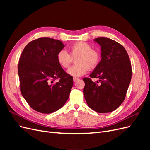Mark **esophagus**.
Segmentation results:
<instances>
[{
    "mask_svg": "<svg viewBox=\"0 0 150 150\" xmlns=\"http://www.w3.org/2000/svg\"><path fill=\"white\" fill-rule=\"evenodd\" d=\"M78 80H79L78 78H73V81H74V82H76V81H78Z\"/></svg>",
    "mask_w": 150,
    "mask_h": 150,
    "instance_id": "esophagus-1",
    "label": "esophagus"
}]
</instances>
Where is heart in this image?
<instances>
[{"label": "heart", "instance_id": "1", "mask_svg": "<svg viewBox=\"0 0 150 150\" xmlns=\"http://www.w3.org/2000/svg\"><path fill=\"white\" fill-rule=\"evenodd\" d=\"M70 54L65 50L58 52L56 60L61 67L67 68L70 66L72 59H76V65L72 66L67 71V74L74 78H79L87 73L88 69H93L100 61V54L92 49L90 44L86 42H78L74 44L69 49Z\"/></svg>", "mask_w": 150, "mask_h": 150}]
</instances>
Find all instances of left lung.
<instances>
[{"mask_svg":"<svg viewBox=\"0 0 150 150\" xmlns=\"http://www.w3.org/2000/svg\"><path fill=\"white\" fill-rule=\"evenodd\" d=\"M95 42L101 46V60L89 78H84V96L89 107L99 113L110 112L123 102L131 82L132 69L124 47L107 38H98ZM91 78H98L100 84Z\"/></svg>","mask_w":150,"mask_h":150,"instance_id":"left-lung-1","label":"left lung"}]
</instances>
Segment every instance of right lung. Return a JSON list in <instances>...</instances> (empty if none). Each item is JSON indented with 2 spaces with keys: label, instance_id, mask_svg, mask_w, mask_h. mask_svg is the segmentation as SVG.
Here are the masks:
<instances>
[{
  "label": "right lung",
  "instance_id": "obj_1",
  "mask_svg": "<svg viewBox=\"0 0 150 150\" xmlns=\"http://www.w3.org/2000/svg\"><path fill=\"white\" fill-rule=\"evenodd\" d=\"M61 40L40 38L24 49L18 65L22 96L33 110L49 114L59 110L67 101L73 78L59 65L58 52L64 47ZM56 79H59L54 82Z\"/></svg>",
  "mask_w": 150,
  "mask_h": 150
}]
</instances>
